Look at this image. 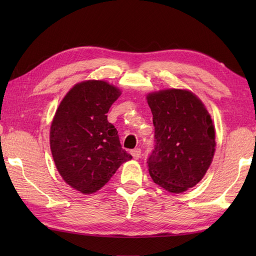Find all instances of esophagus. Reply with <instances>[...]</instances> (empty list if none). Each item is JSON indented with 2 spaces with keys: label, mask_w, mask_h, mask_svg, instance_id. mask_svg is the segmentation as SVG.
Listing matches in <instances>:
<instances>
[{
  "label": "esophagus",
  "mask_w": 256,
  "mask_h": 256,
  "mask_svg": "<svg viewBox=\"0 0 256 256\" xmlns=\"http://www.w3.org/2000/svg\"><path fill=\"white\" fill-rule=\"evenodd\" d=\"M140 153H142V152H140V148H134V150H131V154H132V156L134 157L135 160H138L140 158Z\"/></svg>",
  "instance_id": "34e87169"
}]
</instances>
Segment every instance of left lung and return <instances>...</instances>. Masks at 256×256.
<instances>
[{"instance_id":"obj_1","label":"left lung","mask_w":256,"mask_h":256,"mask_svg":"<svg viewBox=\"0 0 256 256\" xmlns=\"http://www.w3.org/2000/svg\"><path fill=\"white\" fill-rule=\"evenodd\" d=\"M146 99L155 126L150 175L167 192H186L204 178L214 158L216 133L210 114L188 90H160Z\"/></svg>"}]
</instances>
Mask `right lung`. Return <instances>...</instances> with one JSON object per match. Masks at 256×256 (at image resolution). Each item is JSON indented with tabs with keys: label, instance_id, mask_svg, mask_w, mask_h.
I'll use <instances>...</instances> for the list:
<instances>
[{
	"label": "right lung",
	"instance_id": "right-lung-1",
	"mask_svg": "<svg viewBox=\"0 0 256 256\" xmlns=\"http://www.w3.org/2000/svg\"><path fill=\"white\" fill-rule=\"evenodd\" d=\"M121 96L116 86L86 80L69 90L50 126V150L57 170L81 194L101 189L132 156L122 148L106 113Z\"/></svg>",
	"mask_w": 256,
	"mask_h": 256
}]
</instances>
